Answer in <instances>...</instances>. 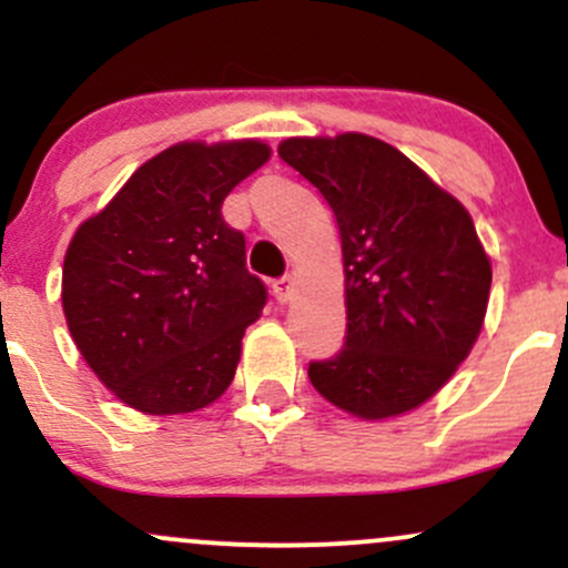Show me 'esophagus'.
I'll return each instance as SVG.
<instances>
[{"label": "esophagus", "instance_id": "34e87169", "mask_svg": "<svg viewBox=\"0 0 568 568\" xmlns=\"http://www.w3.org/2000/svg\"><path fill=\"white\" fill-rule=\"evenodd\" d=\"M272 293H275V298L280 304H285L291 298V277H280L272 283Z\"/></svg>", "mask_w": 568, "mask_h": 568}]
</instances>
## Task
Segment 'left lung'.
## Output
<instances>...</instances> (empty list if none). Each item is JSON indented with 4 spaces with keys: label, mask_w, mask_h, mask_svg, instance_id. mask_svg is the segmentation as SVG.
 <instances>
[{
    "label": "left lung",
    "mask_w": 568,
    "mask_h": 568,
    "mask_svg": "<svg viewBox=\"0 0 568 568\" xmlns=\"http://www.w3.org/2000/svg\"><path fill=\"white\" fill-rule=\"evenodd\" d=\"M277 154L323 194L342 237L347 336L310 363L312 387L363 419L422 406L484 325L491 264L470 213L371 135L288 139Z\"/></svg>",
    "instance_id": "8db88e82"
}]
</instances>
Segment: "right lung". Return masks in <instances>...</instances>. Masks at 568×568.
Returning <instances> with one entry per match:
<instances>
[{
  "label": "right lung",
  "instance_id": "obj_1",
  "mask_svg": "<svg viewBox=\"0 0 568 568\" xmlns=\"http://www.w3.org/2000/svg\"><path fill=\"white\" fill-rule=\"evenodd\" d=\"M266 160L258 141L179 143L77 230L63 312L88 366L128 406L189 414L232 384L266 285L247 272L245 234L221 205Z\"/></svg>",
  "mask_w": 568,
  "mask_h": 568
}]
</instances>
